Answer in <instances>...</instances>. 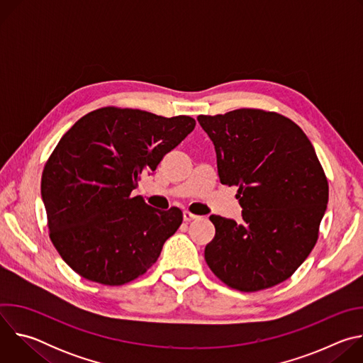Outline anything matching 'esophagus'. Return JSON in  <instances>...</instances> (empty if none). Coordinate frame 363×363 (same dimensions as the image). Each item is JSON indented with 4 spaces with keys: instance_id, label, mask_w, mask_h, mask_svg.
<instances>
[{
    "instance_id": "esophagus-1",
    "label": "esophagus",
    "mask_w": 363,
    "mask_h": 363,
    "mask_svg": "<svg viewBox=\"0 0 363 363\" xmlns=\"http://www.w3.org/2000/svg\"><path fill=\"white\" fill-rule=\"evenodd\" d=\"M182 216H184V221H186V223L194 221V220L198 218V216H195V214H192V213H189V211H184Z\"/></svg>"
}]
</instances>
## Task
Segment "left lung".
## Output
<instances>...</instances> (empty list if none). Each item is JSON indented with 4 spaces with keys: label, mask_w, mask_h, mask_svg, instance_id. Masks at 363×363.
I'll return each instance as SVG.
<instances>
[{
    "label": "left lung",
    "mask_w": 363,
    "mask_h": 363,
    "mask_svg": "<svg viewBox=\"0 0 363 363\" xmlns=\"http://www.w3.org/2000/svg\"><path fill=\"white\" fill-rule=\"evenodd\" d=\"M217 153L221 184L237 185V224L211 216L205 262L227 286L258 291L287 280L313 250L329 185L315 147L290 119L260 109L199 115Z\"/></svg>",
    "instance_id": "8db88e82"
}]
</instances>
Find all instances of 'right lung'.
<instances>
[{
	"instance_id": "obj_1",
	"label": "right lung",
	"mask_w": 363,
	"mask_h": 363,
	"mask_svg": "<svg viewBox=\"0 0 363 363\" xmlns=\"http://www.w3.org/2000/svg\"><path fill=\"white\" fill-rule=\"evenodd\" d=\"M194 128L189 116L109 106L63 135L44 167L41 196L50 240L77 274L122 286L157 263L182 211L152 208L132 191Z\"/></svg>"
}]
</instances>
